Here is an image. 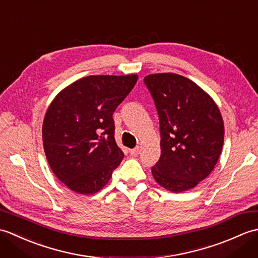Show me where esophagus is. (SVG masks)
I'll list each match as a JSON object with an SVG mask.
<instances>
[{"label":"esophagus","instance_id":"esophagus-1","mask_svg":"<svg viewBox=\"0 0 258 258\" xmlns=\"http://www.w3.org/2000/svg\"><path fill=\"white\" fill-rule=\"evenodd\" d=\"M130 153H131V155H133V156H138V155L140 154V147L138 146V147H135V149L130 150Z\"/></svg>","mask_w":258,"mask_h":258}]
</instances>
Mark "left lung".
I'll return each instance as SVG.
<instances>
[{
    "instance_id": "obj_1",
    "label": "left lung",
    "mask_w": 258,
    "mask_h": 258,
    "mask_svg": "<svg viewBox=\"0 0 258 258\" xmlns=\"http://www.w3.org/2000/svg\"><path fill=\"white\" fill-rule=\"evenodd\" d=\"M160 117L161 157L152 167L164 188L180 193L195 187L215 167L224 144L220 108L207 93L175 73L145 76Z\"/></svg>"
}]
</instances>
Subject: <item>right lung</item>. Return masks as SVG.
<instances>
[{
  "label": "right lung",
  "instance_id": "add662e5",
  "mask_svg": "<svg viewBox=\"0 0 258 258\" xmlns=\"http://www.w3.org/2000/svg\"><path fill=\"white\" fill-rule=\"evenodd\" d=\"M138 79L136 74L86 76L65 87L48 106L42 127L47 162L75 193H97L122 162L113 113Z\"/></svg>",
  "mask_w": 258,
  "mask_h": 258
}]
</instances>
